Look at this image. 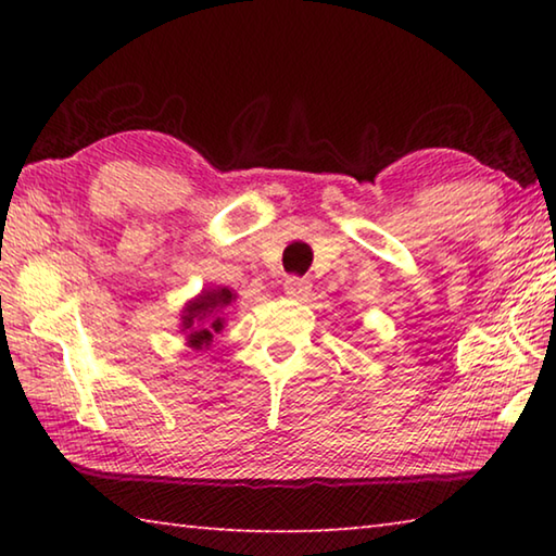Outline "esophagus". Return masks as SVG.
I'll return each instance as SVG.
<instances>
[{
	"label": "esophagus",
	"instance_id": "34e87169",
	"mask_svg": "<svg viewBox=\"0 0 556 556\" xmlns=\"http://www.w3.org/2000/svg\"><path fill=\"white\" fill-rule=\"evenodd\" d=\"M308 289H312V281H308L306 277H296L291 275L285 279V294L287 296H294V299H301L308 294Z\"/></svg>",
	"mask_w": 556,
	"mask_h": 556
}]
</instances>
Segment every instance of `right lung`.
<instances>
[{
  "label": "right lung",
  "mask_w": 556,
  "mask_h": 556,
  "mask_svg": "<svg viewBox=\"0 0 556 556\" xmlns=\"http://www.w3.org/2000/svg\"><path fill=\"white\" fill-rule=\"evenodd\" d=\"M232 301L230 289H211L203 291V294L191 301L186 306L184 318V331H188V345L191 348H208L213 341V333H218L223 328V318L213 316L215 308L228 306ZM200 326L195 327L194 324Z\"/></svg>",
  "instance_id": "obj_1"
}]
</instances>
